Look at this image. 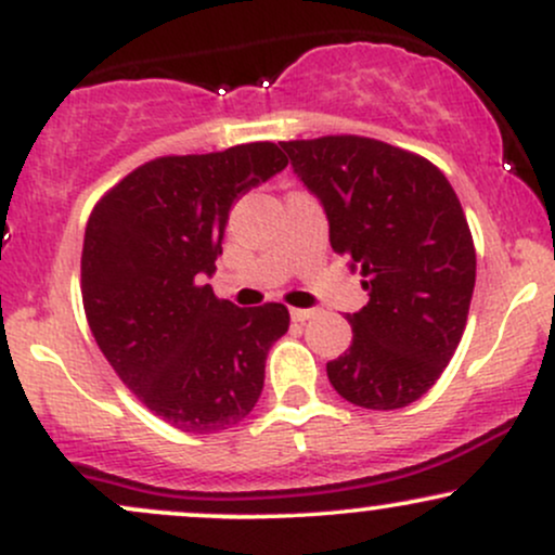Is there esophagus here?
<instances>
[{"instance_id": "1", "label": "esophagus", "mask_w": 555, "mask_h": 555, "mask_svg": "<svg viewBox=\"0 0 555 555\" xmlns=\"http://www.w3.org/2000/svg\"><path fill=\"white\" fill-rule=\"evenodd\" d=\"M289 315H292V321L305 323V321H310V318L315 315V310H310V308H292Z\"/></svg>"}]
</instances>
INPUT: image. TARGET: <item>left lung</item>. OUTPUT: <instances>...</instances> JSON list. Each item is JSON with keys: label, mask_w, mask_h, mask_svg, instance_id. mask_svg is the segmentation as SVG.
I'll use <instances>...</instances> for the list:
<instances>
[{"label": "left lung", "mask_w": 555, "mask_h": 555, "mask_svg": "<svg viewBox=\"0 0 555 555\" xmlns=\"http://www.w3.org/2000/svg\"><path fill=\"white\" fill-rule=\"evenodd\" d=\"M321 201L334 253L365 276L371 302L347 313L352 344L326 365L336 393L399 410L454 358L475 289V245L462 203L428 158L360 135L282 143Z\"/></svg>", "instance_id": "left-lung-1"}]
</instances>
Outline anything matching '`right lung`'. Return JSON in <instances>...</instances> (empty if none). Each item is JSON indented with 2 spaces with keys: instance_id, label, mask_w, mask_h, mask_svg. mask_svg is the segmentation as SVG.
Returning a JSON list of instances; mask_svg holds the SVG:
<instances>
[{
  "instance_id": "1",
  "label": "right lung",
  "mask_w": 555,
  "mask_h": 555,
  "mask_svg": "<svg viewBox=\"0 0 555 555\" xmlns=\"http://www.w3.org/2000/svg\"><path fill=\"white\" fill-rule=\"evenodd\" d=\"M273 143L162 156L95 203L80 289L88 326L114 373L164 423L206 436L237 425L263 391L282 302L237 308L206 279L234 201L286 167Z\"/></svg>"
}]
</instances>
